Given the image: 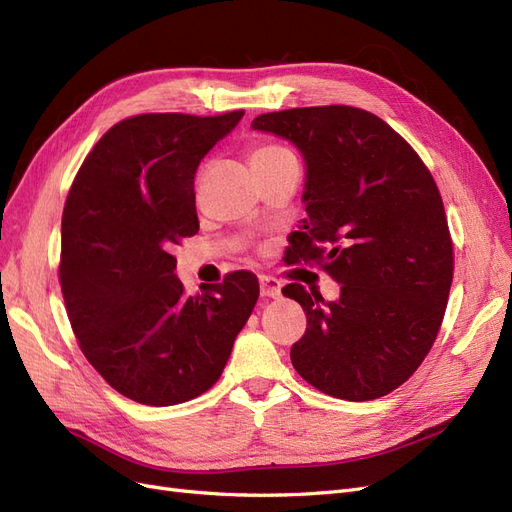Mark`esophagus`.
<instances>
[{"instance_id":"1","label":"esophagus","mask_w":512,"mask_h":512,"mask_svg":"<svg viewBox=\"0 0 512 512\" xmlns=\"http://www.w3.org/2000/svg\"><path fill=\"white\" fill-rule=\"evenodd\" d=\"M260 294L269 299L282 297V282L271 275H260Z\"/></svg>"}]
</instances>
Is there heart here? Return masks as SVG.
Returning <instances> with one entry per match:
<instances>
[{
	"label": "heart",
	"mask_w": 512,
	"mask_h": 512,
	"mask_svg": "<svg viewBox=\"0 0 512 512\" xmlns=\"http://www.w3.org/2000/svg\"><path fill=\"white\" fill-rule=\"evenodd\" d=\"M284 158H294L292 151L277 145V143H262L258 147H254L252 151V166L254 164H267V162H275V160H284Z\"/></svg>",
	"instance_id": "1"
}]
</instances>
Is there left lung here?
Segmentation results:
<instances>
[{
    "instance_id": "1",
    "label": "left lung",
    "mask_w": 512,
    "mask_h": 512,
    "mask_svg": "<svg viewBox=\"0 0 512 512\" xmlns=\"http://www.w3.org/2000/svg\"><path fill=\"white\" fill-rule=\"evenodd\" d=\"M258 132L282 136L305 160L307 218L294 260H320L337 301L299 284L305 335L290 350L299 376L337 399L369 401L404 384L431 350L453 282V243L438 185L389 123L352 106L258 115ZM322 244H331L324 253Z\"/></svg>"
}]
</instances>
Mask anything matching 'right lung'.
<instances>
[{"label": "right lung", "mask_w": 512, "mask_h": 512, "mask_svg": "<svg viewBox=\"0 0 512 512\" xmlns=\"http://www.w3.org/2000/svg\"><path fill=\"white\" fill-rule=\"evenodd\" d=\"M243 111L123 119L85 158L61 218L59 282L87 361L115 391L175 406L220 380L258 301L250 271L188 297L170 254L198 232L194 175Z\"/></svg>", "instance_id": "add662e5"}]
</instances>
